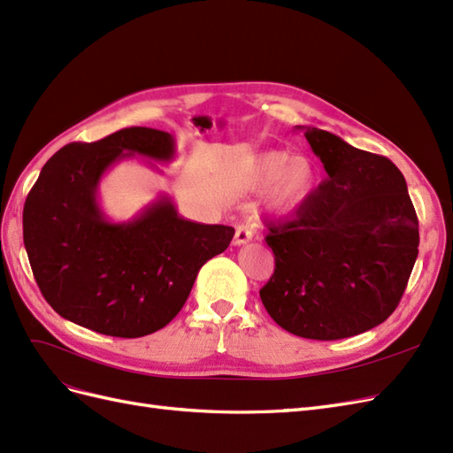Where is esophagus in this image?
Here are the masks:
<instances>
[{
  "instance_id": "1",
  "label": "esophagus",
  "mask_w": 453,
  "mask_h": 453,
  "mask_svg": "<svg viewBox=\"0 0 453 453\" xmlns=\"http://www.w3.org/2000/svg\"><path fill=\"white\" fill-rule=\"evenodd\" d=\"M253 240V230L248 225H240L234 234V245H245Z\"/></svg>"
}]
</instances>
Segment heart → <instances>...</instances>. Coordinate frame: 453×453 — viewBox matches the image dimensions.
Segmentation results:
<instances>
[{
    "label": "heart",
    "mask_w": 453,
    "mask_h": 453,
    "mask_svg": "<svg viewBox=\"0 0 453 453\" xmlns=\"http://www.w3.org/2000/svg\"><path fill=\"white\" fill-rule=\"evenodd\" d=\"M248 185L255 193L270 188L266 198L268 210L278 215H291L311 195L315 170L303 157L291 158L283 150H266L251 164Z\"/></svg>",
    "instance_id": "b5f03b06"
}]
</instances>
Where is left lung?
<instances>
[{
	"instance_id": "left-lung-1",
	"label": "left lung",
	"mask_w": 453,
	"mask_h": 453,
	"mask_svg": "<svg viewBox=\"0 0 453 453\" xmlns=\"http://www.w3.org/2000/svg\"><path fill=\"white\" fill-rule=\"evenodd\" d=\"M296 128L328 177L289 221L270 225L266 243L276 268L260 300L291 334L349 338L399 306L418 258V215L389 158L331 132Z\"/></svg>"
}]
</instances>
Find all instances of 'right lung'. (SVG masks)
<instances>
[{
  "label": "right lung",
  "mask_w": 453,
  "mask_h": 453,
  "mask_svg": "<svg viewBox=\"0 0 453 453\" xmlns=\"http://www.w3.org/2000/svg\"><path fill=\"white\" fill-rule=\"evenodd\" d=\"M140 155L170 162L168 132L132 127L94 143H70L41 170L24 203V248L52 310L90 331L140 338L166 326L193 289L198 270L234 236L202 225L160 196L128 223L107 221L98 203L102 175Z\"/></svg>",
  "instance_id": "1"
}]
</instances>
